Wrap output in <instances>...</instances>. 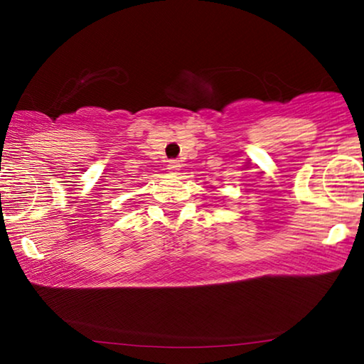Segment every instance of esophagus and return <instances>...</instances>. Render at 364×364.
<instances>
[{
    "label": "esophagus",
    "instance_id": "34e87169",
    "mask_svg": "<svg viewBox=\"0 0 364 364\" xmlns=\"http://www.w3.org/2000/svg\"><path fill=\"white\" fill-rule=\"evenodd\" d=\"M178 167H181V164H178L177 161H168V164H167V168L171 172H173V173L178 171Z\"/></svg>",
    "mask_w": 364,
    "mask_h": 364
}]
</instances>
